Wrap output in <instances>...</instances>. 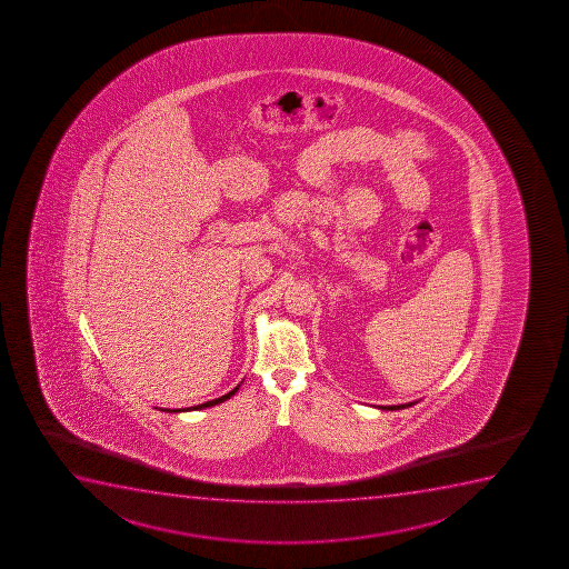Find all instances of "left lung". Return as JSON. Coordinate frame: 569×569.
<instances>
[{"label":"left lung","instance_id":"1","mask_svg":"<svg viewBox=\"0 0 569 569\" xmlns=\"http://www.w3.org/2000/svg\"><path fill=\"white\" fill-rule=\"evenodd\" d=\"M409 406H413V403H403V406H387V408H382V409H403V408H409Z\"/></svg>","mask_w":569,"mask_h":569}]
</instances>
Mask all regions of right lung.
I'll list each match as a JSON object with an SVG mask.
<instances>
[{"mask_svg":"<svg viewBox=\"0 0 569 569\" xmlns=\"http://www.w3.org/2000/svg\"><path fill=\"white\" fill-rule=\"evenodd\" d=\"M240 387V385H238ZM238 387L232 388L228 395L221 396V398H214V400L206 401V403H200V406H194V408L190 409H203V408H211V406H217V403H221V401L228 400L230 396L236 395V390H238ZM173 411H181V409H173ZM184 411V409H182Z\"/></svg>","mask_w":569,"mask_h":569,"instance_id":"1","label":"right lung"}]
</instances>
